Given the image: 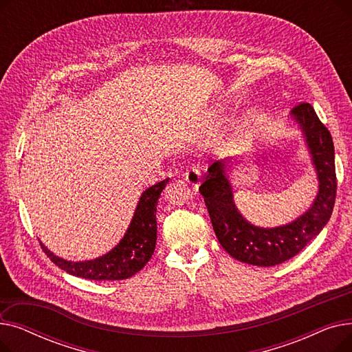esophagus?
<instances>
[{"label": "esophagus", "instance_id": "obj_1", "mask_svg": "<svg viewBox=\"0 0 352 352\" xmlns=\"http://www.w3.org/2000/svg\"><path fill=\"white\" fill-rule=\"evenodd\" d=\"M184 178H186V181L190 182L191 186L197 187V186H199L201 178H202L201 170L198 168V166L192 165V166H190V168H188L186 173H184Z\"/></svg>", "mask_w": 352, "mask_h": 352}]
</instances>
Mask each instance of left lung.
Instances as JSON below:
<instances>
[{"mask_svg": "<svg viewBox=\"0 0 352 352\" xmlns=\"http://www.w3.org/2000/svg\"><path fill=\"white\" fill-rule=\"evenodd\" d=\"M291 116L305 135L320 181L316 199L301 217L275 228L255 227L248 223L234 204L226 161L218 160L210 165L206 181L199 187L221 247L245 264L272 267L289 260L321 232L334 210L337 175L332 137L311 104H298L292 108Z\"/></svg>", "mask_w": 352, "mask_h": 352, "instance_id": "left-lung-1", "label": "left lung"}]
</instances>
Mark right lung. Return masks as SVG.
<instances>
[{"mask_svg":"<svg viewBox=\"0 0 352 352\" xmlns=\"http://www.w3.org/2000/svg\"><path fill=\"white\" fill-rule=\"evenodd\" d=\"M168 184V178L146 188L140 201L124 238L109 252L91 261L72 263L54 255L43 243L41 248L50 260L71 275L94 281L126 280L150 261L157 241V206Z\"/></svg>","mask_w":352,"mask_h":352,"instance_id":"right-lung-1","label":"right lung"}]
</instances>
